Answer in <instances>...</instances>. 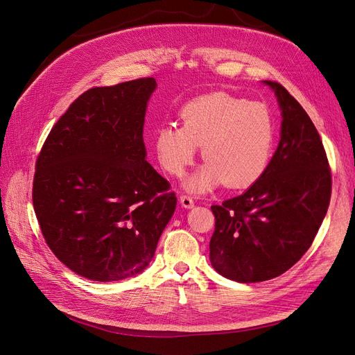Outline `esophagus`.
Wrapping results in <instances>:
<instances>
[{
	"label": "esophagus",
	"instance_id": "obj_1",
	"mask_svg": "<svg viewBox=\"0 0 355 355\" xmlns=\"http://www.w3.org/2000/svg\"><path fill=\"white\" fill-rule=\"evenodd\" d=\"M179 200H180V205H182L183 208H193V207H195L193 199H192L191 196H188V195H182Z\"/></svg>",
	"mask_w": 355,
	"mask_h": 355
}]
</instances>
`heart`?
I'll list each match as a JSON object with an SVG mask.
<instances>
[{
    "mask_svg": "<svg viewBox=\"0 0 355 355\" xmlns=\"http://www.w3.org/2000/svg\"><path fill=\"white\" fill-rule=\"evenodd\" d=\"M179 116L182 127L156 131L155 148L164 171L182 176L202 146L207 162L187 180L189 191L207 192L221 183L243 189L263 176L275 143L273 115L264 104L215 92L189 101Z\"/></svg>",
    "mask_w": 355,
    "mask_h": 355,
    "instance_id": "1",
    "label": "heart"
}]
</instances>
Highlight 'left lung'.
<instances>
[{
    "instance_id": "1",
    "label": "left lung",
    "mask_w": 355,
    "mask_h": 355,
    "mask_svg": "<svg viewBox=\"0 0 355 355\" xmlns=\"http://www.w3.org/2000/svg\"><path fill=\"white\" fill-rule=\"evenodd\" d=\"M264 82L282 110L279 147L248 191L211 207V263L219 275L241 283L277 277L302 259L324 221L332 191L327 151L309 115L280 83Z\"/></svg>"
}]
</instances>
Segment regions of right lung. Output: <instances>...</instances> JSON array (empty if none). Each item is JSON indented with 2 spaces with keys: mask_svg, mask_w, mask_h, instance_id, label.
I'll use <instances>...</instances> for the list:
<instances>
[{
  "mask_svg": "<svg viewBox=\"0 0 355 355\" xmlns=\"http://www.w3.org/2000/svg\"><path fill=\"white\" fill-rule=\"evenodd\" d=\"M155 78L79 95L36 160L33 207L43 239L72 272L115 282L141 273L176 208L147 160L143 125Z\"/></svg>",
  "mask_w": 355,
  "mask_h": 355,
  "instance_id": "add662e5",
  "label": "right lung"
}]
</instances>
